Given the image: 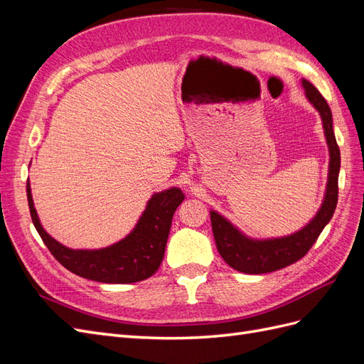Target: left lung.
I'll return each instance as SVG.
<instances>
[{
  "label": "left lung",
  "mask_w": 364,
  "mask_h": 364,
  "mask_svg": "<svg viewBox=\"0 0 364 364\" xmlns=\"http://www.w3.org/2000/svg\"><path fill=\"white\" fill-rule=\"evenodd\" d=\"M305 98L321 115L323 135L329 153L328 178L323 200L316 215L302 226L299 230L282 237L257 238L245 234L232 222L211 209V225L213 234L218 253L222 258L241 273L261 274L269 273L290 266V264L301 259L305 253L316 243L323 228L333 218L337 197H338V171H340V150L333 130V114L322 94L305 79L301 80Z\"/></svg>",
  "instance_id": "obj_1"
}]
</instances>
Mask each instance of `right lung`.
Listing matches in <instances>:
<instances>
[{"mask_svg": "<svg viewBox=\"0 0 364 364\" xmlns=\"http://www.w3.org/2000/svg\"><path fill=\"white\" fill-rule=\"evenodd\" d=\"M27 199L33 225L65 269L97 282L132 284L150 278L159 269L173 214L185 196L178 186L153 193L134 229L124 238L100 249H73L53 238L41 223L30 181H27Z\"/></svg>", "mask_w": 364, "mask_h": 364, "instance_id": "add662e5", "label": "right lung"}]
</instances>
